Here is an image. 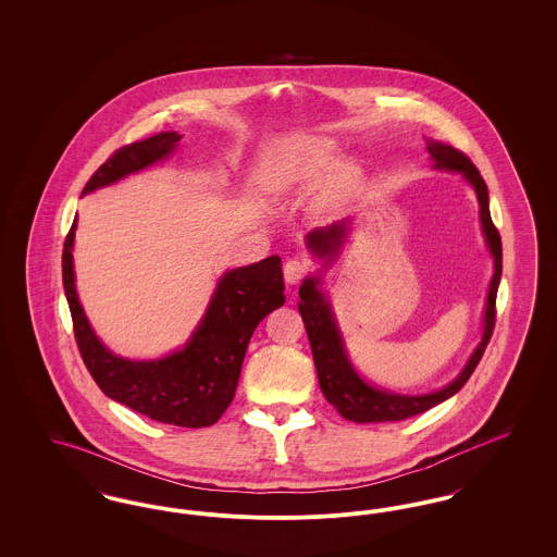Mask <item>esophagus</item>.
<instances>
[{"instance_id":"1","label":"esophagus","mask_w":557,"mask_h":557,"mask_svg":"<svg viewBox=\"0 0 557 557\" xmlns=\"http://www.w3.org/2000/svg\"><path fill=\"white\" fill-rule=\"evenodd\" d=\"M305 273H307V263H302L298 259L286 261V265H284V280H286V284H290V286L298 284L305 277Z\"/></svg>"}]
</instances>
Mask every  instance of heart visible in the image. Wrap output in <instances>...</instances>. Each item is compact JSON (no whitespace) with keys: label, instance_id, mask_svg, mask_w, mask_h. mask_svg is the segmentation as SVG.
Wrapping results in <instances>:
<instances>
[{"label":"heart","instance_id":"b5f03b06","mask_svg":"<svg viewBox=\"0 0 557 557\" xmlns=\"http://www.w3.org/2000/svg\"><path fill=\"white\" fill-rule=\"evenodd\" d=\"M338 160V144L327 137H294L271 154L277 177L286 182H318ZM357 180V166L345 164L327 187L323 202H336Z\"/></svg>","mask_w":557,"mask_h":557}]
</instances>
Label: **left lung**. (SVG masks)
<instances>
[{
    "label": "left lung",
    "instance_id": "left-lung-1",
    "mask_svg": "<svg viewBox=\"0 0 557 557\" xmlns=\"http://www.w3.org/2000/svg\"><path fill=\"white\" fill-rule=\"evenodd\" d=\"M428 152L432 166L438 171H453L461 175L476 191L478 205H480V227L482 236L486 242V248L493 257V277L486 292V305H484V318H482V338L476 348L472 350L470 359L466 361L463 370L459 371L447 386L425 393V395H400L386 388H380L370 384L361 373L355 370L348 352H346L345 338L338 327L336 315L332 311V302L321 290L323 284V269L334 265L338 259L343 246L346 244V236L350 232V219L336 221L327 227H319L307 234V248L309 252L323 263V269L318 275H307L302 280V286L298 288V311L305 321L307 336L313 350V361L318 370L319 386L323 397L327 398L338 413L357 424H375V422H398L407 420L411 416L424 413L428 409L441 405L443 400L453 397L461 391V386L470 380V375L476 370L484 348L488 345L495 327V300L502 282V236L497 227L493 225L491 209H488V189L484 180L480 177V171L472 164V160L453 146L443 141L428 139Z\"/></svg>",
    "mask_w": 557,
    "mask_h": 557
}]
</instances>
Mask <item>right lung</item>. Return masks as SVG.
<instances>
[{
    "label": "right lung",
    "mask_w": 557,
    "mask_h": 557,
    "mask_svg": "<svg viewBox=\"0 0 557 557\" xmlns=\"http://www.w3.org/2000/svg\"><path fill=\"white\" fill-rule=\"evenodd\" d=\"M180 139L177 132H160L116 150L91 175L81 196L169 159ZM75 232L77 216L64 239L62 284L83 363L96 384L108 398L154 422L182 428L214 424L236 395L252 332L286 300L282 259L273 255L252 265L227 269L186 345L159 359H127L98 338L83 311L75 286Z\"/></svg>",
    "instance_id": "add662e5"
}]
</instances>
